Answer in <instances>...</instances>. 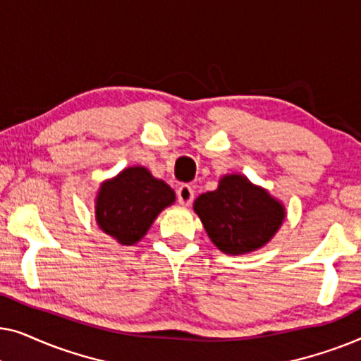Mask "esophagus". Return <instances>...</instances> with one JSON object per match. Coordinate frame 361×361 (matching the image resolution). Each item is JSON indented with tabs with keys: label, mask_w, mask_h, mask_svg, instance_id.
I'll return each instance as SVG.
<instances>
[{
	"label": "esophagus",
	"mask_w": 361,
	"mask_h": 361,
	"mask_svg": "<svg viewBox=\"0 0 361 361\" xmlns=\"http://www.w3.org/2000/svg\"><path fill=\"white\" fill-rule=\"evenodd\" d=\"M177 200H179L180 205H189L194 200V189L189 184H182L177 189Z\"/></svg>",
	"instance_id": "obj_1"
}]
</instances>
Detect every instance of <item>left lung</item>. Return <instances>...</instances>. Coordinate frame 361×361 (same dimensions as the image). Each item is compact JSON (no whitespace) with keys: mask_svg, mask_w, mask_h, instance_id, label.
<instances>
[{"mask_svg":"<svg viewBox=\"0 0 361 361\" xmlns=\"http://www.w3.org/2000/svg\"><path fill=\"white\" fill-rule=\"evenodd\" d=\"M207 235L226 255H245L268 243L284 220V207L243 176H225L219 189L194 204Z\"/></svg>","mask_w":361,"mask_h":361,"instance_id":"left-lung-1","label":"left lung"}]
</instances>
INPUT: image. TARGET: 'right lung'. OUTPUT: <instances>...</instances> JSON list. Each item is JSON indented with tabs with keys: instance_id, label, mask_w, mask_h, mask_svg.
Here are the masks:
<instances>
[{
	"instance_id": "obj_1",
	"label": "right lung",
	"mask_w": 361,
	"mask_h": 361,
	"mask_svg": "<svg viewBox=\"0 0 361 361\" xmlns=\"http://www.w3.org/2000/svg\"><path fill=\"white\" fill-rule=\"evenodd\" d=\"M176 200L166 182L145 167H130L102 185L97 199L100 228L121 245H135L146 235L162 209Z\"/></svg>"
}]
</instances>
